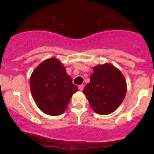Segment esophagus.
<instances>
[{
    "label": "esophagus",
    "mask_w": 154,
    "mask_h": 154,
    "mask_svg": "<svg viewBox=\"0 0 154 154\" xmlns=\"http://www.w3.org/2000/svg\"><path fill=\"white\" fill-rule=\"evenodd\" d=\"M84 89V85H79V91H82Z\"/></svg>",
    "instance_id": "1"
}]
</instances>
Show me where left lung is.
<instances>
[{"label": "left lung", "instance_id": "left-lung-1", "mask_svg": "<svg viewBox=\"0 0 154 154\" xmlns=\"http://www.w3.org/2000/svg\"><path fill=\"white\" fill-rule=\"evenodd\" d=\"M90 82L84 88L94 112L108 115L114 112L123 103L126 93V81L120 70L110 63L92 68Z\"/></svg>", "mask_w": 154, "mask_h": 154}]
</instances>
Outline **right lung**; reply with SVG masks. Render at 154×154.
Returning a JSON list of instances; mask_svg holds the SVG:
<instances>
[{"label":"right lung","mask_w":154,"mask_h":154,"mask_svg":"<svg viewBox=\"0 0 154 154\" xmlns=\"http://www.w3.org/2000/svg\"><path fill=\"white\" fill-rule=\"evenodd\" d=\"M30 88L40 110L49 116H59L78 91L63 64L56 58L43 61L31 73Z\"/></svg>","instance_id":"right-lung-1"}]
</instances>
